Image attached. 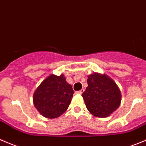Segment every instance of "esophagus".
Returning a JSON list of instances; mask_svg holds the SVG:
<instances>
[{
  "label": "esophagus",
  "mask_w": 146,
  "mask_h": 146,
  "mask_svg": "<svg viewBox=\"0 0 146 146\" xmlns=\"http://www.w3.org/2000/svg\"><path fill=\"white\" fill-rule=\"evenodd\" d=\"M84 92V89H81V90H78V91L76 92V93H78V94H82V93Z\"/></svg>",
  "instance_id": "esophagus-1"
}]
</instances>
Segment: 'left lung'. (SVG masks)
<instances>
[{"label":"left lung","instance_id":"8db88e82","mask_svg":"<svg viewBox=\"0 0 146 146\" xmlns=\"http://www.w3.org/2000/svg\"><path fill=\"white\" fill-rule=\"evenodd\" d=\"M88 87L82 94L86 108L93 115L106 118L119 107L121 93L116 83L106 74L88 76Z\"/></svg>","mask_w":146,"mask_h":146}]
</instances>
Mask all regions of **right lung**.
Returning <instances> with one entry per match:
<instances>
[{"mask_svg": "<svg viewBox=\"0 0 146 146\" xmlns=\"http://www.w3.org/2000/svg\"><path fill=\"white\" fill-rule=\"evenodd\" d=\"M74 91L63 74H51L46 78L33 93V104L43 116L58 118L70 105Z\"/></svg>", "mask_w": 146, "mask_h": 146, "instance_id": "add662e5", "label": "right lung"}]
</instances>
